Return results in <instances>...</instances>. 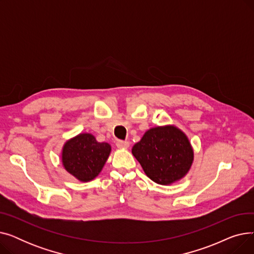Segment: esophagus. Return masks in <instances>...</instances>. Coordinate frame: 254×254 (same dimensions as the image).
<instances>
[{
	"mask_svg": "<svg viewBox=\"0 0 254 254\" xmlns=\"http://www.w3.org/2000/svg\"><path fill=\"white\" fill-rule=\"evenodd\" d=\"M116 146L119 148V149H127L128 148L129 146V143L127 141H122V140H118L116 142Z\"/></svg>",
	"mask_w": 254,
	"mask_h": 254,
	"instance_id": "esophagus-1",
	"label": "esophagus"
}]
</instances>
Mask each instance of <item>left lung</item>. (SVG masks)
Instances as JSON below:
<instances>
[{"instance_id":"left-lung-1","label":"left lung","mask_w":254,"mask_h":254,"mask_svg":"<svg viewBox=\"0 0 254 254\" xmlns=\"http://www.w3.org/2000/svg\"><path fill=\"white\" fill-rule=\"evenodd\" d=\"M131 153L145 174L162 185L182 179L193 162V150L189 138L174 126L148 129L132 146Z\"/></svg>"}]
</instances>
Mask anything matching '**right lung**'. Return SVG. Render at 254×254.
I'll return each instance as SVG.
<instances>
[{"instance_id":"right-lung-1","label":"right lung","mask_w":254,"mask_h":254,"mask_svg":"<svg viewBox=\"0 0 254 254\" xmlns=\"http://www.w3.org/2000/svg\"><path fill=\"white\" fill-rule=\"evenodd\" d=\"M111 152L108 143H100L91 134H79L66 141L62 151L63 166L81 182L95 179Z\"/></svg>"}]
</instances>
